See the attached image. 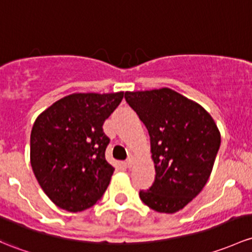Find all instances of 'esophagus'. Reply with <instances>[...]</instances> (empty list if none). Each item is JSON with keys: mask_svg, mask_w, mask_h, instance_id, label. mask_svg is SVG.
Returning <instances> with one entry per match:
<instances>
[{"mask_svg": "<svg viewBox=\"0 0 252 252\" xmlns=\"http://www.w3.org/2000/svg\"><path fill=\"white\" fill-rule=\"evenodd\" d=\"M133 163H134V158L130 157V158H128V159H126V165L128 166V168H131V166H133Z\"/></svg>", "mask_w": 252, "mask_h": 252, "instance_id": "1", "label": "esophagus"}]
</instances>
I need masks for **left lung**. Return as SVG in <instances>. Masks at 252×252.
Returning <instances> with one entry per match:
<instances>
[{
    "instance_id": "left-lung-1",
    "label": "left lung",
    "mask_w": 252,
    "mask_h": 252,
    "mask_svg": "<svg viewBox=\"0 0 252 252\" xmlns=\"http://www.w3.org/2000/svg\"><path fill=\"white\" fill-rule=\"evenodd\" d=\"M151 137L156 179L140 198L157 213L174 214L197 197L213 171L221 134L210 113L170 88L126 92Z\"/></svg>"
}]
</instances>
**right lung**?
I'll return each instance as SVG.
<instances>
[{
    "label": "right lung",
    "instance_id": "1",
    "mask_svg": "<svg viewBox=\"0 0 252 252\" xmlns=\"http://www.w3.org/2000/svg\"><path fill=\"white\" fill-rule=\"evenodd\" d=\"M124 92L73 93L39 113L30 137V161L39 186L60 209L78 213L104 195L115 168L105 151V121Z\"/></svg>",
    "mask_w": 252,
    "mask_h": 252
}]
</instances>
